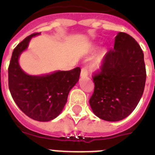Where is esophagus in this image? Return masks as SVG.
<instances>
[{"mask_svg": "<svg viewBox=\"0 0 155 155\" xmlns=\"http://www.w3.org/2000/svg\"><path fill=\"white\" fill-rule=\"evenodd\" d=\"M87 75H88V71H87V67H84V68L81 69L80 75H81V77L82 78H84V77H87Z\"/></svg>", "mask_w": 155, "mask_h": 155, "instance_id": "1", "label": "esophagus"}]
</instances>
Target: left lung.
<instances>
[{
    "label": "left lung",
    "mask_w": 155,
    "mask_h": 155,
    "mask_svg": "<svg viewBox=\"0 0 155 155\" xmlns=\"http://www.w3.org/2000/svg\"><path fill=\"white\" fill-rule=\"evenodd\" d=\"M147 71L139 44L126 33L115 37L113 50L104 57L92 79L95 87L89 104L102 120L118 121L137 107L144 92Z\"/></svg>",
    "instance_id": "1"
}]
</instances>
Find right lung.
I'll return each mask as SVG.
<instances>
[{
	"label": "right lung",
	"instance_id": "right-lung-1",
	"mask_svg": "<svg viewBox=\"0 0 155 155\" xmlns=\"http://www.w3.org/2000/svg\"><path fill=\"white\" fill-rule=\"evenodd\" d=\"M35 33L21 41L13 50L8 66V88L13 101L29 117L49 121L57 117L64 108L70 90L78 82L80 68L57 71L43 75H30L21 68L18 58L28 47Z\"/></svg>",
	"mask_w": 155,
	"mask_h": 155
}]
</instances>
